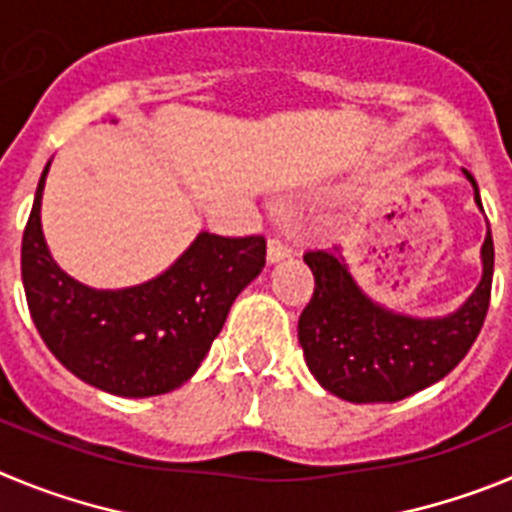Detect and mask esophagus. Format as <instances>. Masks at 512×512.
Here are the masks:
<instances>
[{
	"label": "esophagus",
	"mask_w": 512,
	"mask_h": 512,
	"mask_svg": "<svg viewBox=\"0 0 512 512\" xmlns=\"http://www.w3.org/2000/svg\"><path fill=\"white\" fill-rule=\"evenodd\" d=\"M292 256V246H287L284 241H279V238H271L269 246H266V261L269 264H277V261H284Z\"/></svg>",
	"instance_id": "obj_1"
}]
</instances>
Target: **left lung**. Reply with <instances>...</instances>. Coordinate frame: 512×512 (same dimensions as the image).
Returning <instances> with one entry per match:
<instances>
[{
  "label": "left lung",
  "instance_id": "obj_1",
  "mask_svg": "<svg viewBox=\"0 0 512 512\" xmlns=\"http://www.w3.org/2000/svg\"><path fill=\"white\" fill-rule=\"evenodd\" d=\"M474 202L482 210L474 176ZM315 277L312 300L300 315L297 338L320 387L346 402H397L441 382L477 341L490 307L495 246L490 225L482 243V279L459 310L413 318L374 302L348 271L338 248L307 251Z\"/></svg>",
  "mask_w": 512,
  "mask_h": 512
}]
</instances>
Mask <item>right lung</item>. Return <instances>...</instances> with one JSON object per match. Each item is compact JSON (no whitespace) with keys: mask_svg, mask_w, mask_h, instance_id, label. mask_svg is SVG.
<instances>
[{"mask_svg":"<svg viewBox=\"0 0 512 512\" xmlns=\"http://www.w3.org/2000/svg\"><path fill=\"white\" fill-rule=\"evenodd\" d=\"M45 164L22 235V284L45 346L81 382L117 397L182 387L223 330L230 305L266 264L261 235L223 238L202 230L158 277L94 289L53 261L40 225Z\"/></svg>","mask_w":512,"mask_h":512,"instance_id":"1","label":"right lung"}]
</instances>
